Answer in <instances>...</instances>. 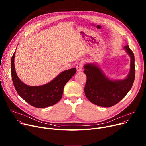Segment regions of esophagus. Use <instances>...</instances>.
I'll return each instance as SVG.
<instances>
[{"label": "esophagus", "mask_w": 146, "mask_h": 146, "mask_svg": "<svg viewBox=\"0 0 146 146\" xmlns=\"http://www.w3.org/2000/svg\"><path fill=\"white\" fill-rule=\"evenodd\" d=\"M82 67H83V62L82 61L78 62L76 66V68L77 71H78V72L81 71L82 70Z\"/></svg>", "instance_id": "34e87169"}]
</instances>
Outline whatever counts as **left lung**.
Wrapping results in <instances>:
<instances>
[{
  "label": "left lung",
  "instance_id": "1",
  "mask_svg": "<svg viewBox=\"0 0 146 146\" xmlns=\"http://www.w3.org/2000/svg\"><path fill=\"white\" fill-rule=\"evenodd\" d=\"M130 55V71L125 80L112 81L108 78L95 64L84 66V72L86 75L85 94L89 101L102 107H111L124 98L133 84L135 78L134 56L128 45L124 47Z\"/></svg>",
  "mask_w": 146,
  "mask_h": 146
}]
</instances>
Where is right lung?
<instances>
[{
	"instance_id": "1",
	"label": "right lung",
	"mask_w": 146,
	"mask_h": 146,
	"mask_svg": "<svg viewBox=\"0 0 146 146\" xmlns=\"http://www.w3.org/2000/svg\"><path fill=\"white\" fill-rule=\"evenodd\" d=\"M15 54L11 61L12 78L16 90L22 98L30 105L38 108L55 105L61 100L64 87L76 72L74 68L59 74L49 83L41 86H29L22 82L18 78L15 68Z\"/></svg>"
}]
</instances>
